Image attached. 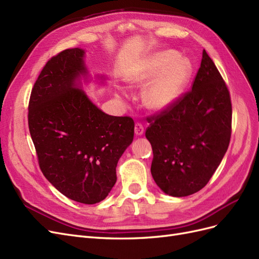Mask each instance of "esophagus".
<instances>
[{"instance_id":"1","label":"esophagus","mask_w":259,"mask_h":259,"mask_svg":"<svg viewBox=\"0 0 259 259\" xmlns=\"http://www.w3.org/2000/svg\"><path fill=\"white\" fill-rule=\"evenodd\" d=\"M135 134L137 136H142L144 134V126L142 123H139V122L135 123Z\"/></svg>"}]
</instances>
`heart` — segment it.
Here are the masks:
<instances>
[{
    "label": "heart",
    "instance_id": "1",
    "mask_svg": "<svg viewBox=\"0 0 259 259\" xmlns=\"http://www.w3.org/2000/svg\"><path fill=\"white\" fill-rule=\"evenodd\" d=\"M191 75V64L185 58H178L173 51L153 55L137 72L128 77L134 85H146L145 105L155 111H161L173 105L182 95Z\"/></svg>",
    "mask_w": 259,
    "mask_h": 259
}]
</instances>
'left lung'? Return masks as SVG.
Here are the masks:
<instances>
[{"label": "left lung", "mask_w": 259, "mask_h": 259, "mask_svg": "<svg viewBox=\"0 0 259 259\" xmlns=\"http://www.w3.org/2000/svg\"><path fill=\"white\" fill-rule=\"evenodd\" d=\"M231 119L228 88L204 50L191 91L147 119L151 174L163 192L187 197L205 187L228 149Z\"/></svg>", "instance_id": "1"}]
</instances>
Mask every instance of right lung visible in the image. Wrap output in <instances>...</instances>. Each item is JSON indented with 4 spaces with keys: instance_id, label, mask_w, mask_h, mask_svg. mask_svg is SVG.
<instances>
[{
    "instance_id": "right-lung-1",
    "label": "right lung",
    "mask_w": 259,
    "mask_h": 259,
    "mask_svg": "<svg viewBox=\"0 0 259 259\" xmlns=\"http://www.w3.org/2000/svg\"><path fill=\"white\" fill-rule=\"evenodd\" d=\"M84 54L69 49L46 62L31 92L28 124L46 179L67 198L95 204L116 182L135 123L101 111L81 90V76H88Z\"/></svg>"
}]
</instances>
